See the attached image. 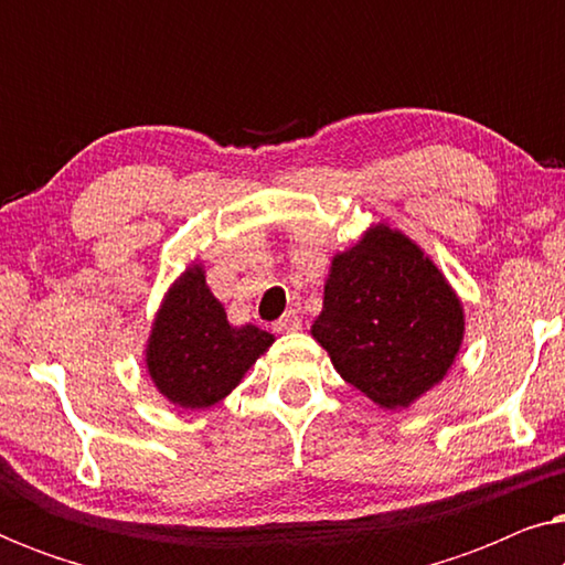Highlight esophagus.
I'll return each instance as SVG.
<instances>
[{"mask_svg":"<svg viewBox=\"0 0 565 565\" xmlns=\"http://www.w3.org/2000/svg\"><path fill=\"white\" fill-rule=\"evenodd\" d=\"M300 327H303V319H300L298 311H288L280 316V321H275L277 334H290V331H300Z\"/></svg>","mask_w":565,"mask_h":565,"instance_id":"1","label":"esophagus"}]
</instances>
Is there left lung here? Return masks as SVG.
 Returning <instances> with one entry per match:
<instances>
[{"mask_svg":"<svg viewBox=\"0 0 565 565\" xmlns=\"http://www.w3.org/2000/svg\"><path fill=\"white\" fill-rule=\"evenodd\" d=\"M311 334L347 383L391 412L443 383L466 313L443 269L388 223L334 254Z\"/></svg>","mask_w":565,"mask_h":565,"instance_id":"left-lung-1","label":"left lung"}]
</instances>
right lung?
Masks as SVG:
<instances>
[{"label": "right lung", "mask_w": 565, "mask_h": 565, "mask_svg": "<svg viewBox=\"0 0 565 565\" xmlns=\"http://www.w3.org/2000/svg\"><path fill=\"white\" fill-rule=\"evenodd\" d=\"M273 342L269 331L252 323L231 327L226 308L207 288L203 265H190L151 323L146 370L169 404L195 412L226 398Z\"/></svg>", "instance_id": "add662e5"}]
</instances>
